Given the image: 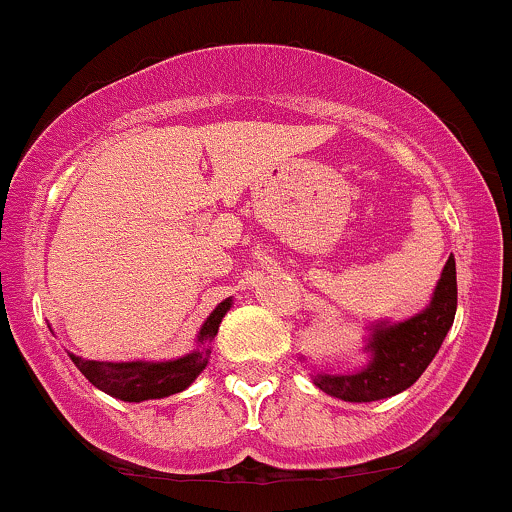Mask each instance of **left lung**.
Wrapping results in <instances>:
<instances>
[{
	"label": "left lung",
	"mask_w": 512,
	"mask_h": 512,
	"mask_svg": "<svg viewBox=\"0 0 512 512\" xmlns=\"http://www.w3.org/2000/svg\"><path fill=\"white\" fill-rule=\"evenodd\" d=\"M457 312L455 258H447L433 300L421 314L399 324H375L367 338L370 363L355 375H317L321 392L343 401H377L409 389L435 358Z\"/></svg>",
	"instance_id": "8db88e82"
}]
</instances>
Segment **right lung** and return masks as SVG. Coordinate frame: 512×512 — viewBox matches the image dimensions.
Here are the masks:
<instances>
[{
	"label": "right lung",
	"mask_w": 512,
	"mask_h": 512,
	"mask_svg": "<svg viewBox=\"0 0 512 512\" xmlns=\"http://www.w3.org/2000/svg\"><path fill=\"white\" fill-rule=\"evenodd\" d=\"M229 307H232V300L217 304L215 312L205 319L203 329L198 333L200 346L179 360H166V363H147V360L101 363V360H84L72 353L70 358L96 389L116 396L120 401L164 399V396L179 394L186 387H191L195 377L205 370L210 358V341L217 336L220 321Z\"/></svg>",
	"instance_id": "add662e5"
}]
</instances>
